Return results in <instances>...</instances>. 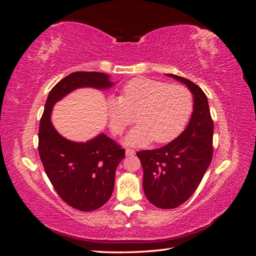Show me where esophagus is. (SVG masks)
<instances>
[{"label":"esophagus","mask_w":256,"mask_h":256,"mask_svg":"<svg viewBox=\"0 0 256 256\" xmlns=\"http://www.w3.org/2000/svg\"><path fill=\"white\" fill-rule=\"evenodd\" d=\"M134 154H136V152H134L132 148H127V150H126V156H128V157L134 156Z\"/></svg>","instance_id":"obj_1"}]
</instances>
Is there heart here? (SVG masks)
<instances>
[{
	"instance_id": "heart-1",
	"label": "heart",
	"mask_w": 256,
	"mask_h": 256,
	"mask_svg": "<svg viewBox=\"0 0 256 256\" xmlns=\"http://www.w3.org/2000/svg\"><path fill=\"white\" fill-rule=\"evenodd\" d=\"M193 108L188 88L178 84L136 78L122 88L120 99H108L109 126L120 136L128 126L138 125L130 131L126 143L145 145L152 140L162 144L173 141L187 125Z\"/></svg>"
}]
</instances>
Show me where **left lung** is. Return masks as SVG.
Wrapping results in <instances>:
<instances>
[{
    "label": "left lung",
    "instance_id": "8db88e82",
    "mask_svg": "<svg viewBox=\"0 0 256 256\" xmlns=\"http://www.w3.org/2000/svg\"><path fill=\"white\" fill-rule=\"evenodd\" d=\"M187 85L194 99L191 120L182 134L157 150L136 156L143 168V190L158 208H176L198 189L212 158L214 120L205 92L192 81L168 74Z\"/></svg>",
    "mask_w": 256,
    "mask_h": 256
}]
</instances>
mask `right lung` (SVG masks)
<instances>
[{
	"label": "right lung",
	"instance_id": "add662e5",
	"mask_svg": "<svg viewBox=\"0 0 256 256\" xmlns=\"http://www.w3.org/2000/svg\"><path fill=\"white\" fill-rule=\"evenodd\" d=\"M112 85L102 72H72L50 90L40 118L38 152L44 172L60 198L81 212L96 210L109 200L125 150L104 134L86 143L66 140L52 126L51 111L54 104L76 88L102 90Z\"/></svg>",
	"mask_w": 256,
	"mask_h": 256
}]
</instances>
